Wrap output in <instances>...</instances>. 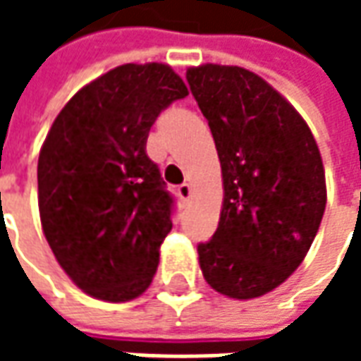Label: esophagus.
Here are the masks:
<instances>
[{
  "instance_id": "esophagus-1",
  "label": "esophagus",
  "mask_w": 361,
  "mask_h": 361,
  "mask_svg": "<svg viewBox=\"0 0 361 361\" xmlns=\"http://www.w3.org/2000/svg\"><path fill=\"white\" fill-rule=\"evenodd\" d=\"M178 193H180L181 201H183V203H188L189 197H191V185H189V183H183V185L178 188Z\"/></svg>"
}]
</instances>
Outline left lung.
I'll return each instance as SVG.
<instances>
[{
    "label": "left lung",
    "instance_id": "left-lung-1",
    "mask_svg": "<svg viewBox=\"0 0 361 361\" xmlns=\"http://www.w3.org/2000/svg\"><path fill=\"white\" fill-rule=\"evenodd\" d=\"M191 94L209 121L222 168L219 228L199 243L209 286L251 300L300 267L326 204L313 133L286 98L238 66L189 67Z\"/></svg>",
    "mask_w": 361,
    "mask_h": 361
}]
</instances>
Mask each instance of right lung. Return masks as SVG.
Wrapping results in <instances>:
<instances>
[{
    "instance_id": "right-lung-1",
    "label": "right lung",
    "mask_w": 361,
    "mask_h": 361,
    "mask_svg": "<svg viewBox=\"0 0 361 361\" xmlns=\"http://www.w3.org/2000/svg\"><path fill=\"white\" fill-rule=\"evenodd\" d=\"M188 94L170 66L126 63L82 87L51 123L38 157L40 222L59 267L92 298L129 302L152 282L173 197L147 137Z\"/></svg>"
}]
</instances>
